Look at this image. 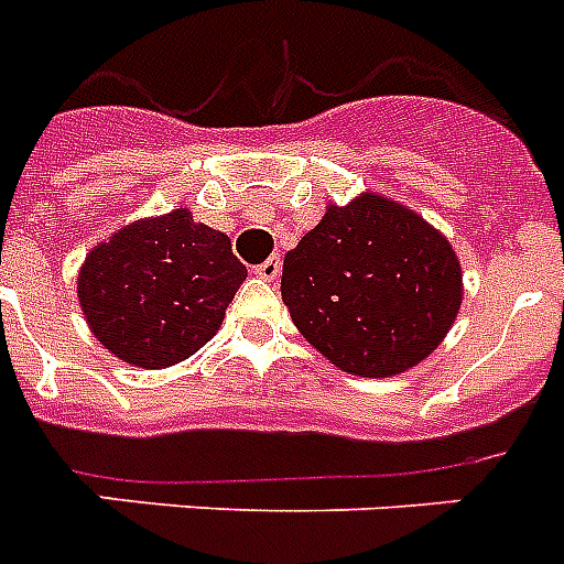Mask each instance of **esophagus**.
Instances as JSON below:
<instances>
[{
  "label": "esophagus",
  "instance_id": "esophagus-1",
  "mask_svg": "<svg viewBox=\"0 0 564 564\" xmlns=\"http://www.w3.org/2000/svg\"><path fill=\"white\" fill-rule=\"evenodd\" d=\"M254 274H258L260 281H278V278H281V258L272 254V258L263 260L260 267H254Z\"/></svg>",
  "mask_w": 564,
  "mask_h": 564
}]
</instances>
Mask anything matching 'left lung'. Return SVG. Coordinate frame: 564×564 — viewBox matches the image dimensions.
Instances as JSON below:
<instances>
[{"mask_svg":"<svg viewBox=\"0 0 564 564\" xmlns=\"http://www.w3.org/2000/svg\"><path fill=\"white\" fill-rule=\"evenodd\" d=\"M283 304L301 336L354 377H393L437 350L464 304L452 242L382 194L327 205L286 251Z\"/></svg>","mask_w":564,"mask_h":564,"instance_id":"8db88e82","label":"left lung"}]
</instances>
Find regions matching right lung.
<instances>
[{"label": "right lung", "mask_w": 564, "mask_h": 564, "mask_svg": "<svg viewBox=\"0 0 564 564\" xmlns=\"http://www.w3.org/2000/svg\"><path fill=\"white\" fill-rule=\"evenodd\" d=\"M246 267L187 208L135 219L86 254L77 301L91 336L132 368H171L217 336Z\"/></svg>", "instance_id": "right-lung-1"}]
</instances>
